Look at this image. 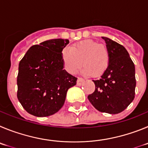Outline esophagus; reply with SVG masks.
Masks as SVG:
<instances>
[{"instance_id": "1", "label": "esophagus", "mask_w": 148, "mask_h": 148, "mask_svg": "<svg viewBox=\"0 0 148 148\" xmlns=\"http://www.w3.org/2000/svg\"><path fill=\"white\" fill-rule=\"evenodd\" d=\"M84 82V79L82 77H78L77 80V83L78 86H81L82 83Z\"/></svg>"}]
</instances>
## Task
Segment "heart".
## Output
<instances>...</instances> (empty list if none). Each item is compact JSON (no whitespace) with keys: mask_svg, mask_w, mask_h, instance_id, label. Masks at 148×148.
I'll list each match as a JSON object with an SVG mask.
<instances>
[{"mask_svg":"<svg viewBox=\"0 0 148 148\" xmlns=\"http://www.w3.org/2000/svg\"><path fill=\"white\" fill-rule=\"evenodd\" d=\"M62 59L69 73L75 74L82 66V73L99 77L107 70L110 63V51L106 45L87 40L72 45L62 51Z\"/></svg>","mask_w":148,"mask_h":148,"instance_id":"obj_1","label":"heart"}]
</instances>
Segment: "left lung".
Here are the masks:
<instances>
[{"mask_svg":"<svg viewBox=\"0 0 148 148\" xmlns=\"http://www.w3.org/2000/svg\"><path fill=\"white\" fill-rule=\"evenodd\" d=\"M102 38L110 51V63L100 78L93 80L95 90L88 99L100 112L119 114L135 97V66L123 46L108 38Z\"/></svg>","mask_w":148,"mask_h":148,"instance_id":"left-lung-1","label":"left lung"}]
</instances>
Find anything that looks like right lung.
<instances>
[{
    "label": "right lung",
    "mask_w": 148,
    "mask_h": 148,
    "mask_svg": "<svg viewBox=\"0 0 148 148\" xmlns=\"http://www.w3.org/2000/svg\"><path fill=\"white\" fill-rule=\"evenodd\" d=\"M69 42L52 39L34 45L20 61L17 97L29 114L43 117L57 113L77 83V77L63 69L61 54Z\"/></svg>",
    "instance_id": "right-lung-1"
}]
</instances>
